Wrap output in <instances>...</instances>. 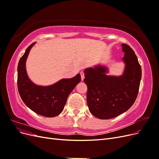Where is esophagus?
Masks as SVG:
<instances>
[{
	"mask_svg": "<svg viewBox=\"0 0 159 159\" xmlns=\"http://www.w3.org/2000/svg\"><path fill=\"white\" fill-rule=\"evenodd\" d=\"M80 74H81V80H84L85 78V75H84V71H81L80 72Z\"/></svg>",
	"mask_w": 159,
	"mask_h": 159,
	"instance_id": "34e87169",
	"label": "esophagus"
}]
</instances>
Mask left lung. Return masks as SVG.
I'll return each mask as SVG.
<instances>
[{"mask_svg":"<svg viewBox=\"0 0 159 159\" xmlns=\"http://www.w3.org/2000/svg\"><path fill=\"white\" fill-rule=\"evenodd\" d=\"M126 67L123 75L107 76V68L97 66L85 70L87 103L91 114L100 119L114 118L125 112L135 102L141 79V67L133 50L123 44Z\"/></svg>","mask_w":159,"mask_h":159,"instance_id":"8db88e82","label":"left lung"}]
</instances>
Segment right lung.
Wrapping results in <instances>:
<instances>
[{
  "mask_svg": "<svg viewBox=\"0 0 159 159\" xmlns=\"http://www.w3.org/2000/svg\"><path fill=\"white\" fill-rule=\"evenodd\" d=\"M32 43L20 57L18 65L17 85L23 102L34 112L47 117L58 115L64 109L68 95L80 82V74L70 79H63L56 84L42 87L33 84L26 71V60Z\"/></svg>",
  "mask_w": 159,
  "mask_h": 159,
  "instance_id": "right-lung-1",
  "label": "right lung"
}]
</instances>
